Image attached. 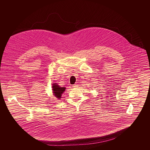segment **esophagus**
Here are the masks:
<instances>
[{
    "instance_id": "obj_1",
    "label": "esophagus",
    "mask_w": 150,
    "mask_h": 150,
    "mask_svg": "<svg viewBox=\"0 0 150 150\" xmlns=\"http://www.w3.org/2000/svg\"><path fill=\"white\" fill-rule=\"evenodd\" d=\"M72 86H73V87H74V88H77V87L79 86V85L76 83V84L73 85Z\"/></svg>"
}]
</instances>
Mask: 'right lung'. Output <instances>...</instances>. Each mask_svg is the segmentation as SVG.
I'll use <instances>...</instances> for the list:
<instances>
[{
    "instance_id": "right-lung-1",
    "label": "right lung",
    "mask_w": 150,
    "mask_h": 150,
    "mask_svg": "<svg viewBox=\"0 0 150 150\" xmlns=\"http://www.w3.org/2000/svg\"><path fill=\"white\" fill-rule=\"evenodd\" d=\"M65 87H60L57 83L52 84V90L53 95L55 97L60 99L62 97V95L64 91H65Z\"/></svg>"
}]
</instances>
